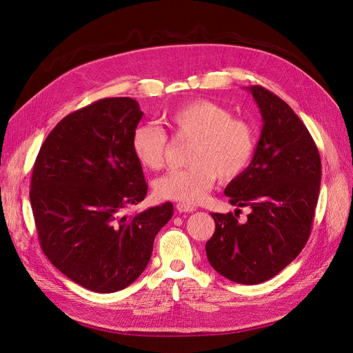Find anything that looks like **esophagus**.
<instances>
[{"label": "esophagus", "mask_w": 353, "mask_h": 353, "mask_svg": "<svg viewBox=\"0 0 353 353\" xmlns=\"http://www.w3.org/2000/svg\"><path fill=\"white\" fill-rule=\"evenodd\" d=\"M176 210L179 211V213H192V211H195L196 208L194 205L187 204V203H178Z\"/></svg>", "instance_id": "34e87169"}]
</instances>
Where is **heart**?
<instances>
[{"instance_id":"1","label":"heart","mask_w":353,"mask_h":353,"mask_svg":"<svg viewBox=\"0 0 353 353\" xmlns=\"http://www.w3.org/2000/svg\"><path fill=\"white\" fill-rule=\"evenodd\" d=\"M166 119L176 134L194 139V143L188 154L191 165L174 169L157 181L154 191L161 199L199 203L214 187L217 175L223 181L234 179L253 159L255 130L217 103L191 101L172 110ZM132 148L145 168L159 169L165 162L168 136L159 125L140 124L133 132Z\"/></svg>"}]
</instances>
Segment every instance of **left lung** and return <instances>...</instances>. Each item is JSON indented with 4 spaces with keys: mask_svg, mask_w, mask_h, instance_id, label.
Wrapping results in <instances>:
<instances>
[{
    "mask_svg": "<svg viewBox=\"0 0 353 353\" xmlns=\"http://www.w3.org/2000/svg\"><path fill=\"white\" fill-rule=\"evenodd\" d=\"M248 90L262 116L261 139L252 162L224 194L232 205L249 207L250 213L245 223L232 213H211L216 230L205 252L220 275L255 285L279 274L305 246L321 162L312 134L285 101L259 85Z\"/></svg>",
    "mask_w": 353,
    "mask_h": 353,
    "instance_id": "left-lung-1",
    "label": "left lung"
}]
</instances>
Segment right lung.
<instances>
[{"label":"right lung","instance_id":"add662e5","mask_svg":"<svg viewBox=\"0 0 353 353\" xmlns=\"http://www.w3.org/2000/svg\"><path fill=\"white\" fill-rule=\"evenodd\" d=\"M143 112L133 98H103L62 119L33 166L30 203L40 246L74 283L116 292L140 276L172 203L133 216L148 184L132 148Z\"/></svg>","mask_w":353,"mask_h":353}]
</instances>
